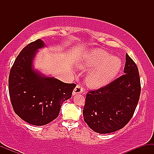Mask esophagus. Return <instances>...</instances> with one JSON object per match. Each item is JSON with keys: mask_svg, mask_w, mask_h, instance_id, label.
Segmentation results:
<instances>
[{"mask_svg": "<svg viewBox=\"0 0 154 154\" xmlns=\"http://www.w3.org/2000/svg\"><path fill=\"white\" fill-rule=\"evenodd\" d=\"M83 91H84V89H83L82 86H81L80 85H77L75 89H74L73 95H75L76 94H79V93H82Z\"/></svg>", "mask_w": 154, "mask_h": 154, "instance_id": "obj_1", "label": "esophagus"}]
</instances>
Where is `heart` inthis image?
<instances>
[{"mask_svg":"<svg viewBox=\"0 0 154 154\" xmlns=\"http://www.w3.org/2000/svg\"><path fill=\"white\" fill-rule=\"evenodd\" d=\"M122 60L102 49H95L85 56L79 66L92 69L88 73L86 82L93 88H99L109 84L122 68Z\"/></svg>","mask_w":154,"mask_h":154,"instance_id":"1","label":"heart"}]
</instances>
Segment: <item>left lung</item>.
<instances>
[{"label":"left lung","instance_id":"8db88e82","mask_svg":"<svg viewBox=\"0 0 154 154\" xmlns=\"http://www.w3.org/2000/svg\"><path fill=\"white\" fill-rule=\"evenodd\" d=\"M124 73L86 95L83 117L93 131L100 134L117 131L133 116L140 95V79L135 63L127 54Z\"/></svg>","mask_w":154,"mask_h":154}]
</instances>
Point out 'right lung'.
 Listing matches in <instances>:
<instances>
[{
	"label": "right lung",
	"instance_id": "1",
	"mask_svg": "<svg viewBox=\"0 0 154 154\" xmlns=\"http://www.w3.org/2000/svg\"><path fill=\"white\" fill-rule=\"evenodd\" d=\"M40 39L19 53L11 69L8 91L14 111L21 119L36 126L50 123L59 116L61 106L72 97L75 83L47 77L33 67L38 49L45 47Z\"/></svg>",
	"mask_w": 154,
	"mask_h": 154
}]
</instances>
